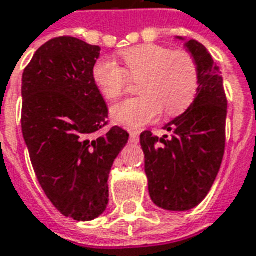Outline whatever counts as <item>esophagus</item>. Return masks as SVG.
Segmentation results:
<instances>
[{"mask_svg": "<svg viewBox=\"0 0 256 256\" xmlns=\"http://www.w3.org/2000/svg\"><path fill=\"white\" fill-rule=\"evenodd\" d=\"M140 134L137 132H130V141L132 142H138Z\"/></svg>", "mask_w": 256, "mask_h": 256, "instance_id": "34e87169", "label": "esophagus"}]
</instances>
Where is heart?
I'll list each match as a JSON object with an SVG mask.
<instances>
[{"mask_svg": "<svg viewBox=\"0 0 256 256\" xmlns=\"http://www.w3.org/2000/svg\"><path fill=\"white\" fill-rule=\"evenodd\" d=\"M122 56L126 68L111 58H102L93 68L96 86L110 101L124 94L130 80L140 82L141 97L111 108V116L118 124L141 128L155 122L162 110L167 116H178L192 106L200 82L198 64L192 53L162 45H140Z\"/></svg>", "mask_w": 256, "mask_h": 256, "instance_id": "heart-1", "label": "heart"}]
</instances>
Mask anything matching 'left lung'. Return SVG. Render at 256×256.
<instances>
[{"label": "left lung", "instance_id": "1", "mask_svg": "<svg viewBox=\"0 0 256 256\" xmlns=\"http://www.w3.org/2000/svg\"><path fill=\"white\" fill-rule=\"evenodd\" d=\"M198 64L196 98L185 114L164 126L172 137L145 130L140 136L152 202L160 208L186 211L208 194L225 154L226 100L220 67L196 41L186 44Z\"/></svg>", "mask_w": 256, "mask_h": 256}]
</instances>
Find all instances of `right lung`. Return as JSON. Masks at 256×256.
Masks as SVG:
<instances>
[{"label": "right lung", "mask_w": 256, "mask_h": 256, "mask_svg": "<svg viewBox=\"0 0 256 256\" xmlns=\"http://www.w3.org/2000/svg\"><path fill=\"white\" fill-rule=\"evenodd\" d=\"M100 46L74 36L44 44L24 68L22 130L38 182L75 220H92L108 204V176L128 133L108 124V106L93 80Z\"/></svg>", "instance_id": "obj_1"}]
</instances>
